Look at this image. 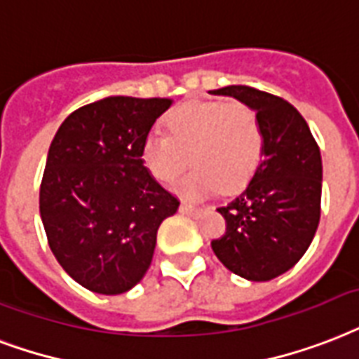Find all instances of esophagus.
Instances as JSON below:
<instances>
[{"label": "esophagus", "mask_w": 359, "mask_h": 359, "mask_svg": "<svg viewBox=\"0 0 359 359\" xmlns=\"http://www.w3.org/2000/svg\"><path fill=\"white\" fill-rule=\"evenodd\" d=\"M180 211H182V213H185V215H200V213H202V208L189 204V202H182V205H180Z\"/></svg>", "instance_id": "obj_1"}]
</instances>
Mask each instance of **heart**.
Listing matches in <instances>:
<instances>
[{
  "label": "heart",
  "mask_w": 359,
  "mask_h": 359,
  "mask_svg": "<svg viewBox=\"0 0 359 359\" xmlns=\"http://www.w3.org/2000/svg\"><path fill=\"white\" fill-rule=\"evenodd\" d=\"M165 133L142 140L144 166L161 183H180L185 194L232 193L257 172L264 151V129L257 110L241 101H191L166 114Z\"/></svg>",
  "instance_id": "obj_1"
}]
</instances>
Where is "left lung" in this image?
Listing matches in <instances>:
<instances>
[{
  "instance_id": "1",
  "label": "left lung",
  "mask_w": 359,
  "mask_h": 359,
  "mask_svg": "<svg viewBox=\"0 0 359 359\" xmlns=\"http://www.w3.org/2000/svg\"><path fill=\"white\" fill-rule=\"evenodd\" d=\"M211 93L247 102L264 129L262 163L249 185L217 208L226 230L211 241V249L243 279H275L304 257L318 229L320 149L304 116L285 99L251 86H226Z\"/></svg>"
}]
</instances>
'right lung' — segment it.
Segmentation results:
<instances>
[{
  "label": "right lung",
  "instance_id": "1",
  "mask_svg": "<svg viewBox=\"0 0 359 359\" xmlns=\"http://www.w3.org/2000/svg\"><path fill=\"white\" fill-rule=\"evenodd\" d=\"M170 99L104 97L74 110L50 144L39 210L48 245L79 285L123 294L148 271L180 200L155 182L142 140Z\"/></svg>",
  "mask_w": 359,
  "mask_h": 359
}]
</instances>
